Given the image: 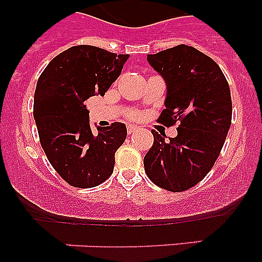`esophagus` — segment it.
I'll return each instance as SVG.
<instances>
[{
  "label": "esophagus",
  "instance_id": "34e87169",
  "mask_svg": "<svg viewBox=\"0 0 262 262\" xmlns=\"http://www.w3.org/2000/svg\"><path fill=\"white\" fill-rule=\"evenodd\" d=\"M135 129H138V127L134 126V124H128V126H127V133L128 134H133Z\"/></svg>",
  "mask_w": 262,
  "mask_h": 262
}]
</instances>
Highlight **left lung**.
<instances>
[{
    "label": "left lung",
    "mask_w": 262,
    "mask_h": 262,
    "mask_svg": "<svg viewBox=\"0 0 262 262\" xmlns=\"http://www.w3.org/2000/svg\"><path fill=\"white\" fill-rule=\"evenodd\" d=\"M147 60L166 84L165 108L157 122L180 126L169 140L152 129L144 169L155 185L178 193L202 181L221 154L232 118L230 86L216 62L190 46H176Z\"/></svg>",
    "instance_id": "8db88e82"
}]
</instances>
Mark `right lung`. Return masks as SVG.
Returning a JSON list of instances; mask_svg holds the SVG:
<instances>
[{
  "label": "right lung",
  "instance_id": "right-lung-1",
  "mask_svg": "<svg viewBox=\"0 0 262 262\" xmlns=\"http://www.w3.org/2000/svg\"><path fill=\"white\" fill-rule=\"evenodd\" d=\"M128 55L93 46H75L53 57L36 84L34 118L51 165L75 187H94L114 170L115 152L127 136L126 124L92 131L86 99L105 96Z\"/></svg>",
  "mask_w": 262,
  "mask_h": 262
}]
</instances>
